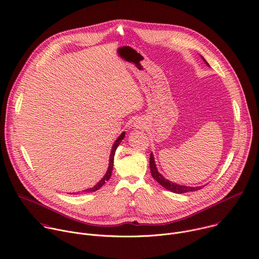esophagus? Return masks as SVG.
I'll return each instance as SVG.
<instances>
[{"instance_id": "1", "label": "esophagus", "mask_w": 259, "mask_h": 259, "mask_svg": "<svg viewBox=\"0 0 259 259\" xmlns=\"http://www.w3.org/2000/svg\"><path fill=\"white\" fill-rule=\"evenodd\" d=\"M134 125H135V127L136 128H142V123H140L139 121H136V123H134Z\"/></svg>"}]
</instances>
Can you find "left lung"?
<instances>
[{
	"label": "left lung",
	"mask_w": 259,
	"mask_h": 259,
	"mask_svg": "<svg viewBox=\"0 0 259 259\" xmlns=\"http://www.w3.org/2000/svg\"><path fill=\"white\" fill-rule=\"evenodd\" d=\"M203 58V57H202ZM203 60L206 62V60L203 58ZM207 63V62H206ZM208 64V63H207ZM209 65V64H208ZM150 168H151V173L152 176L154 177V179H156L163 188H165L166 190L173 192L175 194H184L188 192H196L200 189H202V187H187V186H179L177 183H173L172 181L167 180L166 178H164L162 176V174L159 173L157 166L155 164V159L153 154H151V158H150Z\"/></svg>",
	"instance_id": "8db88e82"
}]
</instances>
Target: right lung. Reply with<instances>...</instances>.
<instances>
[{"instance_id":"1","label":"right lung","mask_w":259,"mask_h":259,"mask_svg":"<svg viewBox=\"0 0 259 259\" xmlns=\"http://www.w3.org/2000/svg\"><path fill=\"white\" fill-rule=\"evenodd\" d=\"M125 137V132H123L119 137H118V139L116 140V142L113 144V147H112V152H110V156H109V164H108V168H107V171H106V173H105V175L103 176V178L96 184V186H94L93 188H91V189H87V190H85V191H83V192H87V193H89V192H95V191H97L98 189H100L103 184L110 178V176H112V171H113V167H114V157H115V153H116V150H117V147H118V145L121 143V141L123 140V138Z\"/></svg>"}]
</instances>
